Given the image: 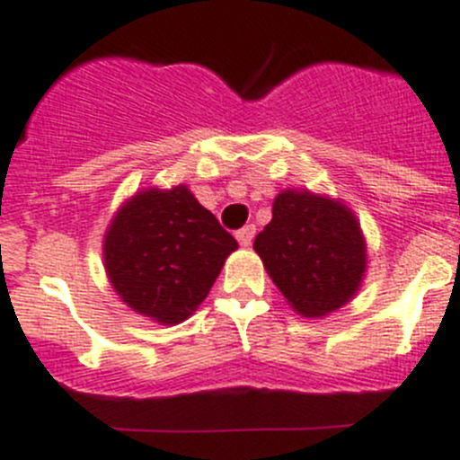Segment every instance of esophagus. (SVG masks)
Returning <instances> with one entry per match:
<instances>
[{
    "mask_svg": "<svg viewBox=\"0 0 460 460\" xmlns=\"http://www.w3.org/2000/svg\"><path fill=\"white\" fill-rule=\"evenodd\" d=\"M254 235H256V226L254 225H247V226H243V229H240L238 234H235V238H238V243L243 244V247H250L252 240H254Z\"/></svg>",
    "mask_w": 460,
    "mask_h": 460,
    "instance_id": "34e87169",
    "label": "esophagus"
}]
</instances>
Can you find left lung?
Masks as SVG:
<instances>
[{"mask_svg": "<svg viewBox=\"0 0 460 460\" xmlns=\"http://www.w3.org/2000/svg\"><path fill=\"white\" fill-rule=\"evenodd\" d=\"M254 252L290 308L304 317L345 306L367 270L366 235L354 210L306 188H286L274 197L272 220L256 235Z\"/></svg>", "mask_w": 460, "mask_h": 460, "instance_id": "1", "label": "left lung"}]
</instances>
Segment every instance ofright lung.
<instances>
[{"instance_id": "obj_1", "label": "right lung", "mask_w": 460, "mask_h": 460, "mask_svg": "<svg viewBox=\"0 0 460 460\" xmlns=\"http://www.w3.org/2000/svg\"><path fill=\"white\" fill-rule=\"evenodd\" d=\"M238 243L190 188H143L122 201L104 234V270L118 297L158 324L199 308Z\"/></svg>"}]
</instances>
